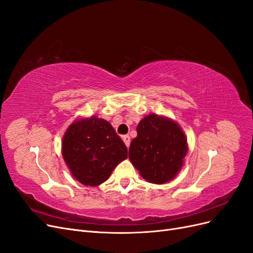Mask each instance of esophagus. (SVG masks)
I'll list each match as a JSON object with an SVG mask.
<instances>
[{
    "label": "esophagus",
    "mask_w": 253,
    "mask_h": 253,
    "mask_svg": "<svg viewBox=\"0 0 253 253\" xmlns=\"http://www.w3.org/2000/svg\"><path fill=\"white\" fill-rule=\"evenodd\" d=\"M123 140L125 141L126 145L128 147V146H129V142H130V140H129V136H128V135H124V136H123Z\"/></svg>",
    "instance_id": "esophagus-1"
}]
</instances>
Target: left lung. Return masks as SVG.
Segmentation results:
<instances>
[{
  "label": "left lung",
  "instance_id": "1",
  "mask_svg": "<svg viewBox=\"0 0 253 253\" xmlns=\"http://www.w3.org/2000/svg\"><path fill=\"white\" fill-rule=\"evenodd\" d=\"M187 150V139L177 123L151 114L137 126L128 158L143 179L163 184L180 171Z\"/></svg>",
  "mask_w": 253,
  "mask_h": 253
}]
</instances>
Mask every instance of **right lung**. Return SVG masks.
Wrapping results in <instances>:
<instances>
[{
  "label": "right lung",
  "mask_w": 253,
  "mask_h": 253,
  "mask_svg": "<svg viewBox=\"0 0 253 253\" xmlns=\"http://www.w3.org/2000/svg\"><path fill=\"white\" fill-rule=\"evenodd\" d=\"M62 154L78 182L85 186H97L127 158V149L109 121L92 116L78 119L68 127Z\"/></svg>",
  "instance_id": "right-lung-1"
}]
</instances>
